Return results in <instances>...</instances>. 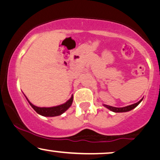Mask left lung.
I'll return each instance as SVG.
<instances>
[{
  "instance_id": "left-lung-1",
  "label": "left lung",
  "mask_w": 160,
  "mask_h": 160,
  "mask_svg": "<svg viewBox=\"0 0 160 160\" xmlns=\"http://www.w3.org/2000/svg\"><path fill=\"white\" fill-rule=\"evenodd\" d=\"M142 99L143 98H142L141 100H139V101L137 102V103L131 104V105L126 106V107H123V108L112 107V106L107 105V104H103V106L104 107H105L106 108H108V109H109L110 110H111V111L115 112V113H123V112H128V111H130V110L134 109V108L137 107V105H139V104L142 101Z\"/></svg>"
}]
</instances>
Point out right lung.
<instances>
[{
	"label": "right lung",
	"mask_w": 160,
	"mask_h": 160,
	"mask_svg": "<svg viewBox=\"0 0 160 160\" xmlns=\"http://www.w3.org/2000/svg\"><path fill=\"white\" fill-rule=\"evenodd\" d=\"M26 98H27V100L28 101L29 104L31 105V107H32L38 114H40V115L43 116L52 117V116H57L59 115H62L63 113H64V112L70 107L71 104L72 103V100H73V96H71L70 99H69L68 102H65V103L60 104V105L55 106V107H50V108L37 107V106H35L34 104L31 103L27 97H26Z\"/></svg>",
	"instance_id": "1"
}]
</instances>
